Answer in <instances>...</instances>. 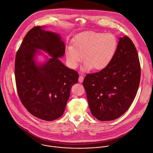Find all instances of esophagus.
<instances>
[{
	"label": "esophagus",
	"mask_w": 153,
	"mask_h": 153,
	"mask_svg": "<svg viewBox=\"0 0 153 153\" xmlns=\"http://www.w3.org/2000/svg\"><path fill=\"white\" fill-rule=\"evenodd\" d=\"M84 76H82V75H79V79H78V81H79V82H80V83H81V82H83V80H84Z\"/></svg>",
	"instance_id": "esophagus-1"
}]
</instances>
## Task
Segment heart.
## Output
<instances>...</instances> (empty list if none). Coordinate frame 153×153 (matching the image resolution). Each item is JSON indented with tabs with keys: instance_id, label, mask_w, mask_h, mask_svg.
Masks as SVG:
<instances>
[{
	"instance_id": "b5f03b06",
	"label": "heart",
	"mask_w": 153,
	"mask_h": 153,
	"mask_svg": "<svg viewBox=\"0 0 153 153\" xmlns=\"http://www.w3.org/2000/svg\"><path fill=\"white\" fill-rule=\"evenodd\" d=\"M118 48L117 37L112 33L88 31L79 34L72 45L65 49L68 64L75 68L83 56L86 69L100 71L105 68L113 59Z\"/></svg>"
}]
</instances>
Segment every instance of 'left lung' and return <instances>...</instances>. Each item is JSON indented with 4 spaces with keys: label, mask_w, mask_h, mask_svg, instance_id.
I'll list each match as a JSON object with an SVG mask.
<instances>
[{
    "label": "left lung",
    "mask_w": 153,
    "mask_h": 153,
    "mask_svg": "<svg viewBox=\"0 0 153 153\" xmlns=\"http://www.w3.org/2000/svg\"><path fill=\"white\" fill-rule=\"evenodd\" d=\"M141 76L138 55L131 39L120 38L116 53L101 71L88 74L83 81L91 114L100 121H112L131 106Z\"/></svg>",
    "instance_id": "1"
}]
</instances>
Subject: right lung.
<instances>
[{"instance_id":"add662e5","label":"right lung","mask_w":153,"mask_h":153,"mask_svg":"<svg viewBox=\"0 0 153 153\" xmlns=\"http://www.w3.org/2000/svg\"><path fill=\"white\" fill-rule=\"evenodd\" d=\"M38 49L52 56L41 66L34 60ZM65 50L59 35L35 26L27 33L16 55L15 75L20 100L32 115L45 121L63 115L71 87L78 81V72L58 58Z\"/></svg>"}]
</instances>
